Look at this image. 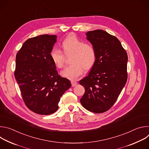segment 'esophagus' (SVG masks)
Here are the masks:
<instances>
[{
    "mask_svg": "<svg viewBox=\"0 0 149 149\" xmlns=\"http://www.w3.org/2000/svg\"><path fill=\"white\" fill-rule=\"evenodd\" d=\"M71 85H72V87H75V86H77V82L75 81H71Z\"/></svg>",
    "mask_w": 149,
    "mask_h": 149,
    "instance_id": "obj_1",
    "label": "esophagus"
}]
</instances>
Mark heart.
<instances>
[{
  "label": "heart",
  "instance_id": "1",
  "mask_svg": "<svg viewBox=\"0 0 149 149\" xmlns=\"http://www.w3.org/2000/svg\"><path fill=\"white\" fill-rule=\"evenodd\" d=\"M63 52L66 55L72 54L70 62L72 64L61 71L62 77L74 80L78 78L85 70H90L96 61V52L90 44H86L72 35L67 38L62 43ZM51 57L55 65L62 68L64 65L65 55L59 49L54 48L51 52Z\"/></svg>",
  "mask_w": 149,
  "mask_h": 149
}]
</instances>
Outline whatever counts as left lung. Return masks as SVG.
Instances as JSON below:
<instances>
[{
    "label": "left lung",
    "mask_w": 149,
    "mask_h": 149,
    "mask_svg": "<svg viewBox=\"0 0 149 149\" xmlns=\"http://www.w3.org/2000/svg\"><path fill=\"white\" fill-rule=\"evenodd\" d=\"M86 36L97 57L88 75L79 82L86 90L80 102L87 110L101 113L112 107L125 86L128 56L120 40L106 31H88Z\"/></svg>",
    "instance_id": "obj_1"
}]
</instances>
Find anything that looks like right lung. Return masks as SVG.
Segmentation results:
<instances>
[{
    "label": "right lung",
    "mask_w": 149,
    "mask_h": 149,
    "mask_svg": "<svg viewBox=\"0 0 149 149\" xmlns=\"http://www.w3.org/2000/svg\"><path fill=\"white\" fill-rule=\"evenodd\" d=\"M56 35H42L26 40L16 56L15 77L27 107L40 115L58 109L61 97L71 84L59 76L51 57Z\"/></svg>",
    "instance_id": "1"
}]
</instances>
